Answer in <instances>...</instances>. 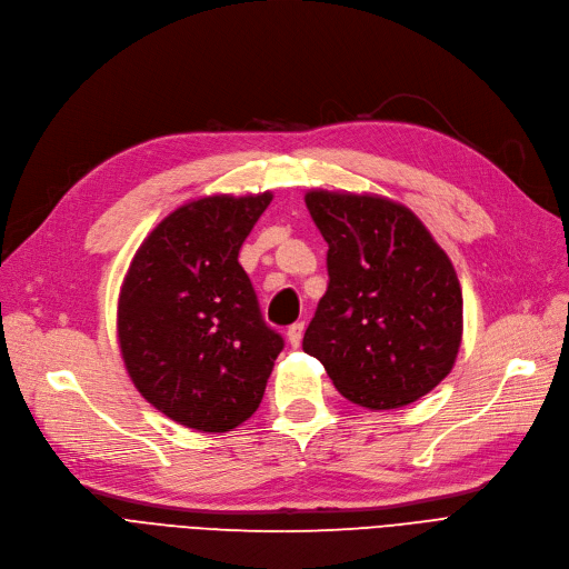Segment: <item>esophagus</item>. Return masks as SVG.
Segmentation results:
<instances>
[{
	"label": "esophagus",
	"instance_id": "34e87169",
	"mask_svg": "<svg viewBox=\"0 0 569 569\" xmlns=\"http://www.w3.org/2000/svg\"><path fill=\"white\" fill-rule=\"evenodd\" d=\"M302 332H305V323H302V321L292 323V326L288 328V332H286L288 345H290V347H300V342H302Z\"/></svg>",
	"mask_w": 569,
	"mask_h": 569
}]
</instances>
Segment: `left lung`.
<instances>
[{"label":"left lung","instance_id":"obj_1","mask_svg":"<svg viewBox=\"0 0 569 569\" xmlns=\"http://www.w3.org/2000/svg\"><path fill=\"white\" fill-rule=\"evenodd\" d=\"M305 203L328 243L330 281L302 349L356 406L415 403L446 380L461 345L450 258L396 201L311 189Z\"/></svg>","mask_w":569,"mask_h":569}]
</instances>
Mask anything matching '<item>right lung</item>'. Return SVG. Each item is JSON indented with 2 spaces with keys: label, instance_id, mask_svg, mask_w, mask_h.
Returning <instances> with one entry per match:
<instances>
[{
  "label": "right lung",
  "instance_id": "1",
  "mask_svg": "<svg viewBox=\"0 0 569 569\" xmlns=\"http://www.w3.org/2000/svg\"><path fill=\"white\" fill-rule=\"evenodd\" d=\"M271 192L189 201L142 241L126 273L117 332L147 403L206 433L258 410L283 338L258 305L239 250Z\"/></svg>",
  "mask_w": 569,
  "mask_h": 569
}]
</instances>
